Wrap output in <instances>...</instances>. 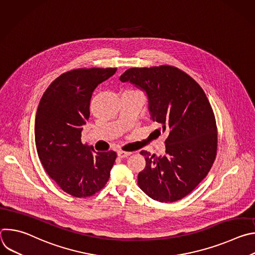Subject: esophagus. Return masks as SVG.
<instances>
[{
  "instance_id": "34e87169",
  "label": "esophagus",
  "mask_w": 255,
  "mask_h": 255,
  "mask_svg": "<svg viewBox=\"0 0 255 255\" xmlns=\"http://www.w3.org/2000/svg\"><path fill=\"white\" fill-rule=\"evenodd\" d=\"M117 154H118V156H119L120 158H125V157H128V156L131 154V152H127V151H122V150H119Z\"/></svg>"
}]
</instances>
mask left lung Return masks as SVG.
I'll return each instance as SVG.
<instances>
[{"label":"left lung","instance_id":"obj_1","mask_svg":"<svg viewBox=\"0 0 255 255\" xmlns=\"http://www.w3.org/2000/svg\"><path fill=\"white\" fill-rule=\"evenodd\" d=\"M144 91L150 119L168 134L165 154H140L146 165L138 173L139 188L151 199L172 203L189 195L206 177L217 154V126L200 85L170 65L133 67L120 77Z\"/></svg>","mask_w":255,"mask_h":255}]
</instances>
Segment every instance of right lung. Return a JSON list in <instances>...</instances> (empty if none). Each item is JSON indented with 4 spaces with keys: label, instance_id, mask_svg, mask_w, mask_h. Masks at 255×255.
Instances as JSON below:
<instances>
[{
    "label": "right lung",
    "instance_id": "1",
    "mask_svg": "<svg viewBox=\"0 0 255 255\" xmlns=\"http://www.w3.org/2000/svg\"><path fill=\"white\" fill-rule=\"evenodd\" d=\"M117 68H78L55 79L43 94L35 118V144L47 174L68 195L87 198L110 177L117 154L96 152L82 142L83 126L99 84Z\"/></svg>",
    "mask_w": 255,
    "mask_h": 255
}]
</instances>
